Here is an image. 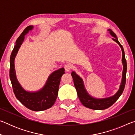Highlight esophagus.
<instances>
[{
    "mask_svg": "<svg viewBox=\"0 0 135 135\" xmlns=\"http://www.w3.org/2000/svg\"><path fill=\"white\" fill-rule=\"evenodd\" d=\"M64 68L65 71H70L71 69L72 68V65L71 64H66L64 65Z\"/></svg>",
    "mask_w": 135,
    "mask_h": 135,
    "instance_id": "obj_1",
    "label": "esophagus"
}]
</instances>
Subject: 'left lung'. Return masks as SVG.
Returning <instances> with one entry per match:
<instances>
[{"label":"left lung","instance_id":"left-lung-1","mask_svg":"<svg viewBox=\"0 0 135 135\" xmlns=\"http://www.w3.org/2000/svg\"><path fill=\"white\" fill-rule=\"evenodd\" d=\"M108 31L109 32V34L113 37V40L117 43L120 46L122 51V64L123 66V73H122V79L121 81L119 89L118 90L117 93L113 96L110 97L105 98H94L89 94L88 91L86 90L85 86L84 85V82L83 79L80 77L78 74H76L75 71H72L71 76L73 77V81H74V86L76 89L77 95L81 103L83 105L84 107L89 108L90 109H95V110H102L111 107L112 105L114 104L116 102L118 98L124 90L125 84H126V76L127 71V62L125 58L124 51L123 49L122 45L118 42L117 36L111 29H108Z\"/></svg>","mask_w":135,"mask_h":135}]
</instances>
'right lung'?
Masks as SVG:
<instances>
[{"mask_svg":"<svg viewBox=\"0 0 135 135\" xmlns=\"http://www.w3.org/2000/svg\"><path fill=\"white\" fill-rule=\"evenodd\" d=\"M33 28V26L26 27L16 41L10 57L9 77L13 92L17 99L27 108L32 111H40L50 108L55 104L58 96L61 78L65 73V70L61 68L52 73L45 85L37 91L30 92L22 88L16 76L14 61L18 50L24 42L25 36Z\"/></svg>","mask_w":135,"mask_h":135,"instance_id":"right-lung-1","label":"right lung"}]
</instances>
